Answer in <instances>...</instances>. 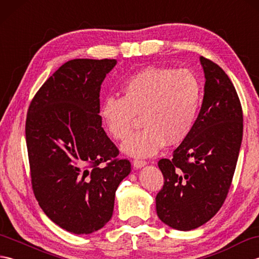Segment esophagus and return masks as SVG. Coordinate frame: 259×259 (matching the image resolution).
I'll list each match as a JSON object with an SVG mask.
<instances>
[{
    "label": "esophagus",
    "instance_id": "obj_1",
    "mask_svg": "<svg viewBox=\"0 0 259 259\" xmlns=\"http://www.w3.org/2000/svg\"><path fill=\"white\" fill-rule=\"evenodd\" d=\"M133 163H134L135 168H141V167H144L145 164H147V161L142 160V159H135Z\"/></svg>",
    "mask_w": 259,
    "mask_h": 259
}]
</instances>
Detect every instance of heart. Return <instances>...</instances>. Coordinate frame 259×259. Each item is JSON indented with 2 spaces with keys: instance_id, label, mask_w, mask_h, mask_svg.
<instances>
[{
  "instance_id": "heart-1",
  "label": "heart",
  "mask_w": 259,
  "mask_h": 259,
  "mask_svg": "<svg viewBox=\"0 0 259 259\" xmlns=\"http://www.w3.org/2000/svg\"><path fill=\"white\" fill-rule=\"evenodd\" d=\"M123 97L109 96L100 108L107 131L117 140L125 139L141 115L144 128L122 145L137 157L155 155L166 144L178 145L191 133L199 113L202 84L187 69L149 67L134 73L122 84Z\"/></svg>"
}]
</instances>
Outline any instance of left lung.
<instances>
[{"label": "left lung", "mask_w": 259, "mask_h": 259, "mask_svg": "<svg viewBox=\"0 0 259 259\" xmlns=\"http://www.w3.org/2000/svg\"><path fill=\"white\" fill-rule=\"evenodd\" d=\"M200 62L206 82L196 123L172 158L158 162L163 186L157 214L178 230L201 226L222 208L243 138V109L233 82L211 60L200 57Z\"/></svg>", "instance_id": "obj_1"}]
</instances>
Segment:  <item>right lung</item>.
Wrapping results in <instances>:
<instances>
[{
  "label": "right lung",
  "mask_w": 259,
  "mask_h": 259,
  "mask_svg": "<svg viewBox=\"0 0 259 259\" xmlns=\"http://www.w3.org/2000/svg\"><path fill=\"white\" fill-rule=\"evenodd\" d=\"M117 60L74 59L33 97L25 121L31 184L47 216L76 235L97 232L112 217L128 159L101 126L100 89Z\"/></svg>",
  "instance_id": "right-lung-1"
}]
</instances>
